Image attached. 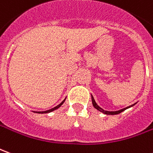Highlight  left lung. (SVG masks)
Returning <instances> with one entry per match:
<instances>
[{"instance_id":"left-lung-1","label":"left lung","mask_w":153,"mask_h":153,"mask_svg":"<svg viewBox=\"0 0 153 153\" xmlns=\"http://www.w3.org/2000/svg\"><path fill=\"white\" fill-rule=\"evenodd\" d=\"M91 99H92V103H93V106L95 108H96L97 110H99V112H101V113H102V114H107V115H115V114H120V113L123 112V111L127 109V108H131V107H132L133 105H135V104H136V103H134V104H132V105H131V106L127 107V108H123V109L121 110H118V111H105V110L102 109V108H100V107L96 103L94 99V97H93V95H91Z\"/></svg>"}]
</instances>
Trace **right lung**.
Listing matches in <instances>:
<instances>
[{
	"mask_svg": "<svg viewBox=\"0 0 153 153\" xmlns=\"http://www.w3.org/2000/svg\"><path fill=\"white\" fill-rule=\"evenodd\" d=\"M65 99H66V98L65 99H64V100H63V101H62V102H60V103H59V105H57V106H56V107H54V108H51V109L46 110V111H39V112H34V113H37V114H48V113H51V112H53V111H54V110H56V109H57V108H59V107L61 106L62 104H63V103L65 102Z\"/></svg>",
	"mask_w": 153,
	"mask_h": 153,
	"instance_id": "1",
	"label": "right lung"
}]
</instances>
